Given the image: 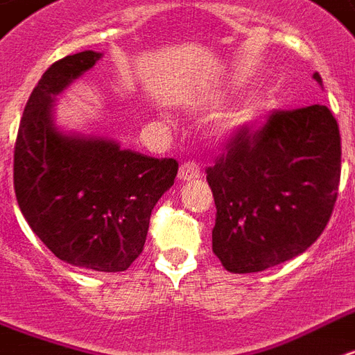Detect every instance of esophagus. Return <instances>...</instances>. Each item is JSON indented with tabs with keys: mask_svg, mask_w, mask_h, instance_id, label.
<instances>
[{
	"mask_svg": "<svg viewBox=\"0 0 355 355\" xmlns=\"http://www.w3.org/2000/svg\"><path fill=\"white\" fill-rule=\"evenodd\" d=\"M201 175V167L196 162H184V164L180 165V169H178V178H182V180H193V178H198Z\"/></svg>",
	"mask_w": 355,
	"mask_h": 355,
	"instance_id": "esophagus-1",
	"label": "esophagus"
}]
</instances>
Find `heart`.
Returning <instances> with one entry per match:
<instances>
[{
	"instance_id": "1",
	"label": "heart",
	"mask_w": 355,
	"mask_h": 355,
	"mask_svg": "<svg viewBox=\"0 0 355 355\" xmlns=\"http://www.w3.org/2000/svg\"><path fill=\"white\" fill-rule=\"evenodd\" d=\"M250 120V109L248 107H239L235 111L231 112L230 118H227V124L231 128H239V125L246 124Z\"/></svg>"
}]
</instances>
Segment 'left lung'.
Returning a JSON list of instances; mask_svg holds the SVG:
<instances>
[{"label":"left lung","instance_id":"8db88e82","mask_svg":"<svg viewBox=\"0 0 355 355\" xmlns=\"http://www.w3.org/2000/svg\"><path fill=\"white\" fill-rule=\"evenodd\" d=\"M205 173L216 205L212 250L225 269L259 272L284 263L322 235L335 209L337 120L325 105L275 109L259 128H235Z\"/></svg>","mask_w":355,"mask_h":355}]
</instances>
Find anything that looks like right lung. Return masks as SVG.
Wrapping results in <instances>:
<instances>
[{"label": "right lung", "instance_id": "obj_1", "mask_svg": "<svg viewBox=\"0 0 355 355\" xmlns=\"http://www.w3.org/2000/svg\"><path fill=\"white\" fill-rule=\"evenodd\" d=\"M99 56L94 51L65 56L39 78L18 125L12 180L26 222L56 258L120 272L141 256L152 209L175 184L178 162L56 131L52 96Z\"/></svg>", "mask_w": 355, "mask_h": 355}]
</instances>
